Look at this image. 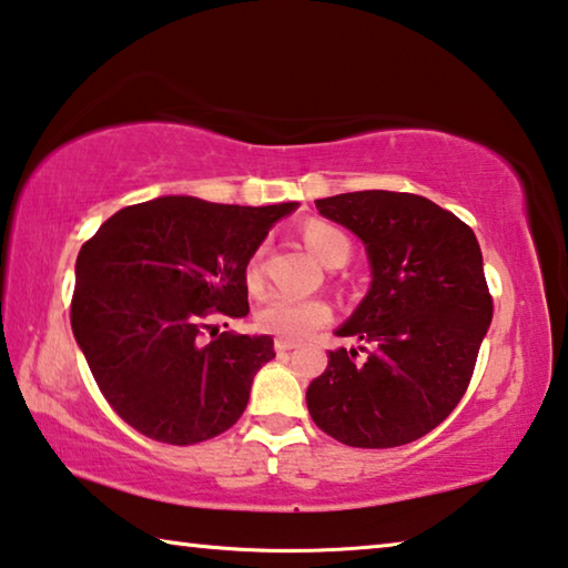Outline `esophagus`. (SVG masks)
<instances>
[{
  "label": "esophagus",
  "mask_w": 568,
  "mask_h": 568,
  "mask_svg": "<svg viewBox=\"0 0 568 568\" xmlns=\"http://www.w3.org/2000/svg\"><path fill=\"white\" fill-rule=\"evenodd\" d=\"M296 347V343H292V339H276L274 343V351H276V355H286V353H292Z\"/></svg>",
  "instance_id": "esophagus-1"
}]
</instances>
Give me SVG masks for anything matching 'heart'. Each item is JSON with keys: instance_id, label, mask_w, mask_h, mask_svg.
Segmentation results:
<instances>
[{"instance_id": "b5f03b06", "label": "heart", "mask_w": 568, "mask_h": 568, "mask_svg": "<svg viewBox=\"0 0 568 568\" xmlns=\"http://www.w3.org/2000/svg\"><path fill=\"white\" fill-rule=\"evenodd\" d=\"M304 241L329 266L345 264L353 248L351 239L327 221H312L304 225ZM261 276H264V248H256L246 264V278L251 286H258ZM329 320H333V310L317 296L274 294L256 312V327L261 333L292 339V343L312 335L314 329L325 327Z\"/></svg>"}]
</instances>
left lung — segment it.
<instances>
[{
	"label": "left lung",
	"instance_id": "left-lung-1",
	"mask_svg": "<svg viewBox=\"0 0 568 568\" xmlns=\"http://www.w3.org/2000/svg\"><path fill=\"white\" fill-rule=\"evenodd\" d=\"M371 256L373 284L307 388L312 422L333 439L388 449L436 429L465 396L493 320L483 251L473 229L432 200L363 190L314 200Z\"/></svg>",
	"mask_w": 568,
	"mask_h": 568
}]
</instances>
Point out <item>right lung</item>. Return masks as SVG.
<instances>
[{"instance_id":"1","label":"right lung","mask_w":568,"mask_h":568,"mask_svg":"<svg viewBox=\"0 0 568 568\" xmlns=\"http://www.w3.org/2000/svg\"><path fill=\"white\" fill-rule=\"evenodd\" d=\"M294 207L156 197L111 215L83 243L71 327L103 398L132 429L190 447L246 412L274 339L217 333L215 322L246 317L248 258Z\"/></svg>"}]
</instances>
